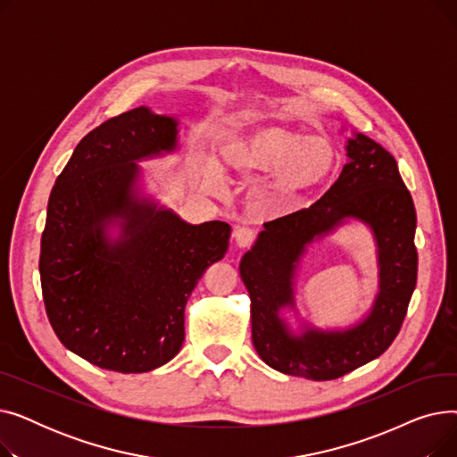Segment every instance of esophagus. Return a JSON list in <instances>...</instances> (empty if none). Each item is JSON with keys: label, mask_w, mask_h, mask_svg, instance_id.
<instances>
[{"label": "esophagus", "mask_w": 457, "mask_h": 457, "mask_svg": "<svg viewBox=\"0 0 457 457\" xmlns=\"http://www.w3.org/2000/svg\"><path fill=\"white\" fill-rule=\"evenodd\" d=\"M235 237V243L238 248H250L255 241V231L252 228H246V226H238L233 233Z\"/></svg>", "instance_id": "obj_1"}]
</instances>
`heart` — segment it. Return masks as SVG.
<instances>
[{"label":"heart","mask_w":457,"mask_h":457,"mask_svg":"<svg viewBox=\"0 0 457 457\" xmlns=\"http://www.w3.org/2000/svg\"><path fill=\"white\" fill-rule=\"evenodd\" d=\"M220 164L241 176L270 172L255 190V205L267 211L324 185L337 170V150L328 138L270 126L226 140L220 146ZM198 183L209 190L219 188L212 161L200 162Z\"/></svg>","instance_id":"heart-1"}]
</instances>
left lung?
I'll use <instances>...</instances> for the list:
<instances>
[{"instance_id":"1","label":"left lung","mask_w":457,"mask_h":457,"mask_svg":"<svg viewBox=\"0 0 457 457\" xmlns=\"http://www.w3.org/2000/svg\"><path fill=\"white\" fill-rule=\"evenodd\" d=\"M348 162L326 195L265 224L241 261L252 300V341L269 367L315 381L337 379L386 352L398 335L417 285V212L395 157L357 133ZM346 218L365 221L378 246L380 293L371 313L345 332L288 331L278 309L292 304V278L304 246Z\"/></svg>"}]
</instances>
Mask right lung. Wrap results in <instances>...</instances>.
I'll use <instances>...</instances> for the list:
<instances>
[{
    "label": "right lung",
    "instance_id": "obj_1",
    "mask_svg": "<svg viewBox=\"0 0 457 457\" xmlns=\"http://www.w3.org/2000/svg\"><path fill=\"white\" fill-rule=\"evenodd\" d=\"M176 138L170 116L118 114L81 138L47 202L38 261L47 319L68 350L105 370L170 361L190 293L228 250L229 224L192 226L137 196V161L176 150Z\"/></svg>",
    "mask_w": 457,
    "mask_h": 457
}]
</instances>
